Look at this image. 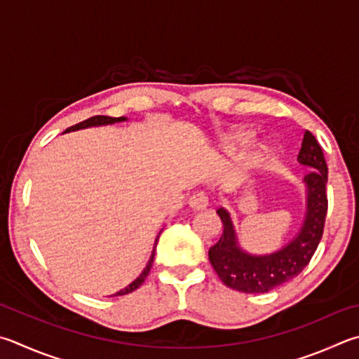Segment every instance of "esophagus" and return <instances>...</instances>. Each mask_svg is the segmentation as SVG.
I'll use <instances>...</instances> for the list:
<instances>
[{"mask_svg": "<svg viewBox=\"0 0 359 359\" xmlns=\"http://www.w3.org/2000/svg\"><path fill=\"white\" fill-rule=\"evenodd\" d=\"M188 204H190L193 210H204V208H207L208 205V196L204 191H198L190 198Z\"/></svg>", "mask_w": 359, "mask_h": 359, "instance_id": "34e87169", "label": "esophagus"}]
</instances>
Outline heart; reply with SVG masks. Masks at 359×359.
I'll return each instance as SVG.
<instances>
[{
	"mask_svg": "<svg viewBox=\"0 0 359 359\" xmlns=\"http://www.w3.org/2000/svg\"><path fill=\"white\" fill-rule=\"evenodd\" d=\"M251 138H252L251 130L242 128L231 135H227L223 141V146L227 152H238V151H242L248 142L251 141Z\"/></svg>",
	"mask_w": 359,
	"mask_h": 359,
	"instance_id": "1",
	"label": "heart"
}]
</instances>
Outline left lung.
Segmentation results:
<instances>
[{"label":"left lung","mask_w":359,"mask_h":359,"mask_svg":"<svg viewBox=\"0 0 359 359\" xmlns=\"http://www.w3.org/2000/svg\"><path fill=\"white\" fill-rule=\"evenodd\" d=\"M298 161L312 171L304 175L306 217L302 229L281 250L265 256H254L238 246L231 215L219 207L217 213L223 221V233L208 250L213 270L227 287L245 293H265L290 281L303 271L314 256L323 236L328 199V166L323 151L309 130L304 132Z\"/></svg>","instance_id":"1"}]
</instances>
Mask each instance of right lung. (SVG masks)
<instances>
[{"instance_id":"1","label":"right lung","mask_w":359,"mask_h":359,"mask_svg":"<svg viewBox=\"0 0 359 359\" xmlns=\"http://www.w3.org/2000/svg\"><path fill=\"white\" fill-rule=\"evenodd\" d=\"M122 121H127V117H109V116H94V117H89V119L83 121L80 123H76V126H72L70 128H67L66 132H75V130H80V128H88V127H97V126H108V123H114V122H122ZM158 240V237H157ZM157 245V242H155ZM154 256H155V248L152 251V256L149 259V262L146 265V269L142 270L141 275L135 279L132 284H128L126 289H122L119 292H116L114 295H127V293H132L133 290H136L140 287V285L146 281V278L149 275V271H151V266L154 264ZM111 295V297H114Z\"/></svg>"}]
</instances>
